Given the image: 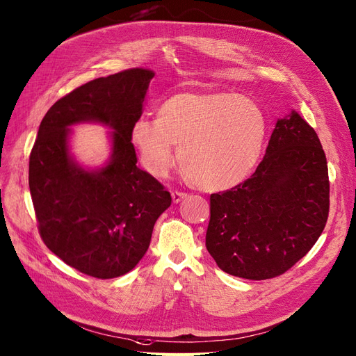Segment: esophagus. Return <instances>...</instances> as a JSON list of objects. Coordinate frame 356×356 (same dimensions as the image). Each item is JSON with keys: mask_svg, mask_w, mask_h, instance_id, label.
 <instances>
[{"mask_svg": "<svg viewBox=\"0 0 356 356\" xmlns=\"http://www.w3.org/2000/svg\"><path fill=\"white\" fill-rule=\"evenodd\" d=\"M186 196H188V195L184 193V192H179V191L172 192V197H173V202H175V204H179L180 200H183Z\"/></svg>", "mask_w": 356, "mask_h": 356, "instance_id": "34e87169", "label": "esophagus"}]
</instances>
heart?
Segmentation results:
<instances>
[{"label":"heart","instance_id":"b5f03b06","mask_svg":"<svg viewBox=\"0 0 356 356\" xmlns=\"http://www.w3.org/2000/svg\"><path fill=\"white\" fill-rule=\"evenodd\" d=\"M265 112L237 92H180L163 102L157 119L134 122L131 140L141 163L164 176L179 145L181 172L193 186L224 191L250 175L265 147Z\"/></svg>","mask_w":356,"mask_h":356}]
</instances>
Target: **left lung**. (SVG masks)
Segmentation results:
<instances>
[{"label":"left lung","instance_id":"8db88e82","mask_svg":"<svg viewBox=\"0 0 356 356\" xmlns=\"http://www.w3.org/2000/svg\"><path fill=\"white\" fill-rule=\"evenodd\" d=\"M329 197L326 154L316 131L292 111L276 122L252 177L211 195L207 249L233 276L253 281L280 276L318 240Z\"/></svg>","mask_w":356,"mask_h":356}]
</instances>
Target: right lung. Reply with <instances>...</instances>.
Here are the masks:
<instances>
[{"label": "right lung", "mask_w": 356, "mask_h": 356, "mask_svg": "<svg viewBox=\"0 0 356 356\" xmlns=\"http://www.w3.org/2000/svg\"><path fill=\"white\" fill-rule=\"evenodd\" d=\"M154 71L129 68L102 76L59 99L40 122L29 159V188L39 234L48 249L79 272L111 280L132 270L147 253L154 224L172 205L163 184L136 165L134 122ZM109 124L113 159L87 172L67 152V127Z\"/></svg>", "instance_id": "right-lung-1"}]
</instances>
